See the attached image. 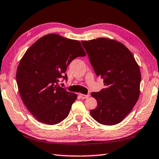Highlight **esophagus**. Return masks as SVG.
Listing matches in <instances>:
<instances>
[{"mask_svg":"<svg viewBox=\"0 0 159 159\" xmlns=\"http://www.w3.org/2000/svg\"><path fill=\"white\" fill-rule=\"evenodd\" d=\"M79 96H80V97L82 99L88 98L89 97V95H85V94H80Z\"/></svg>","mask_w":159,"mask_h":159,"instance_id":"1","label":"esophagus"}]
</instances>
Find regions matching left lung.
<instances>
[{
	"label": "left lung",
	"mask_w": 159,
	"mask_h": 159,
	"mask_svg": "<svg viewBox=\"0 0 159 159\" xmlns=\"http://www.w3.org/2000/svg\"><path fill=\"white\" fill-rule=\"evenodd\" d=\"M94 72L104 79L105 88L92 92L97 107L93 119L104 125L120 123L137 102L141 71L134 57L123 43L107 38L82 40Z\"/></svg>",
	"instance_id": "obj_1"
}]
</instances>
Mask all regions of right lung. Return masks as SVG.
<instances>
[{
	"mask_svg": "<svg viewBox=\"0 0 159 159\" xmlns=\"http://www.w3.org/2000/svg\"><path fill=\"white\" fill-rule=\"evenodd\" d=\"M85 52L79 40L49 34L30 47L16 71L18 92L27 110L39 122L56 125L67 118L77 94L59 86L67 67Z\"/></svg>",
	"mask_w": 159,
	"mask_h": 159,
	"instance_id": "obj_1",
	"label": "right lung"
}]
</instances>
